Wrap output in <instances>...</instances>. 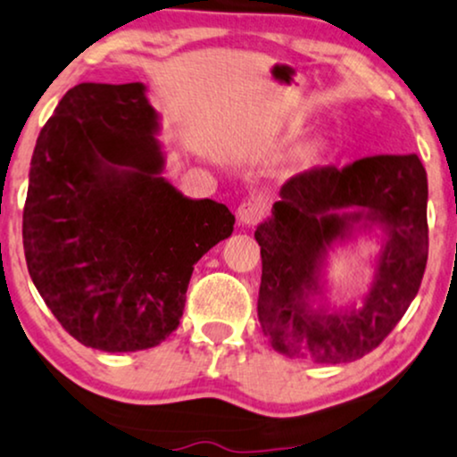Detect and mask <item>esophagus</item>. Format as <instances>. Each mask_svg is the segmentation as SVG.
Here are the masks:
<instances>
[{"label": "esophagus", "instance_id": "1", "mask_svg": "<svg viewBox=\"0 0 457 457\" xmlns=\"http://www.w3.org/2000/svg\"><path fill=\"white\" fill-rule=\"evenodd\" d=\"M262 217H263V206L255 200H246L238 206V221L242 225H248V228H251V225H257L262 221Z\"/></svg>", "mask_w": 457, "mask_h": 457}]
</instances>
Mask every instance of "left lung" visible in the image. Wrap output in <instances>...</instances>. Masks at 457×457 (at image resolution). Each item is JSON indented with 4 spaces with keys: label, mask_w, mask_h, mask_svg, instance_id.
<instances>
[{
    "label": "left lung",
    "mask_w": 457,
    "mask_h": 457,
    "mask_svg": "<svg viewBox=\"0 0 457 457\" xmlns=\"http://www.w3.org/2000/svg\"><path fill=\"white\" fill-rule=\"evenodd\" d=\"M428 179L415 154L373 155L345 169L322 166L280 189L259 223L257 314L271 348L288 358L344 365L384 342L418 295L428 259ZM383 232L365 294L335 306L324 278L328 251Z\"/></svg>",
    "instance_id": "left-lung-1"
}]
</instances>
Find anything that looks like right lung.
I'll return each instance as SVG.
<instances>
[{"label": "right lung", "instance_id": "right-lung-1", "mask_svg": "<svg viewBox=\"0 0 457 457\" xmlns=\"http://www.w3.org/2000/svg\"><path fill=\"white\" fill-rule=\"evenodd\" d=\"M147 86L78 84L33 149L22 246L62 328L103 352H137L179 327L194 265L236 217L162 177Z\"/></svg>", "mask_w": 457, "mask_h": 457}]
</instances>
